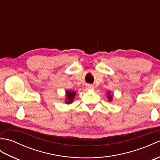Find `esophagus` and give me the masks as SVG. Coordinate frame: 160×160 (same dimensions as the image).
Masks as SVG:
<instances>
[{"instance_id":"1","label":"esophagus","mask_w":160,"mask_h":160,"mask_svg":"<svg viewBox=\"0 0 160 160\" xmlns=\"http://www.w3.org/2000/svg\"><path fill=\"white\" fill-rule=\"evenodd\" d=\"M87 88H88V89H93L94 86L92 85V84H88Z\"/></svg>"}]
</instances>
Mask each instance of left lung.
Masks as SVG:
<instances>
[{
  "instance_id": "1",
  "label": "left lung",
  "mask_w": 160,
  "mask_h": 160,
  "mask_svg": "<svg viewBox=\"0 0 160 160\" xmlns=\"http://www.w3.org/2000/svg\"><path fill=\"white\" fill-rule=\"evenodd\" d=\"M108 99H109L110 100H111V99H112V96H111V95H110V93H108Z\"/></svg>"
}]
</instances>
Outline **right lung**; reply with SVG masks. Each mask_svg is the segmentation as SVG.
<instances>
[{"mask_svg":"<svg viewBox=\"0 0 160 160\" xmlns=\"http://www.w3.org/2000/svg\"><path fill=\"white\" fill-rule=\"evenodd\" d=\"M75 96H76V92H74V91H67V103L69 104L72 102Z\"/></svg>","mask_w":160,"mask_h":160,"instance_id":"obj_1","label":"right lung"}]
</instances>
